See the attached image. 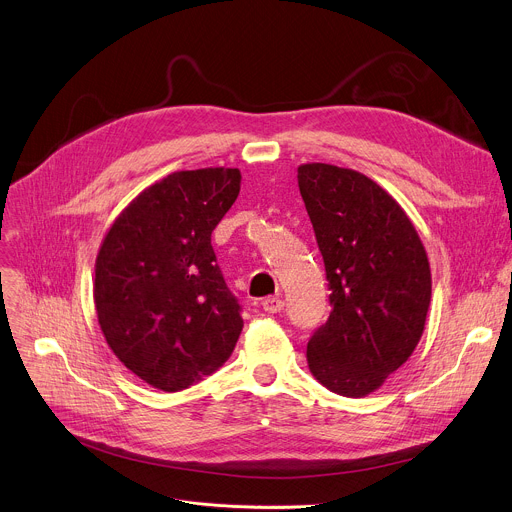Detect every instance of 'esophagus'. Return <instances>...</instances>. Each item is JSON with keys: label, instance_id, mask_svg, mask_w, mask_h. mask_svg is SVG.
I'll return each mask as SVG.
<instances>
[{"label": "esophagus", "instance_id": "obj_1", "mask_svg": "<svg viewBox=\"0 0 512 512\" xmlns=\"http://www.w3.org/2000/svg\"><path fill=\"white\" fill-rule=\"evenodd\" d=\"M261 306H263V310H265L267 314H279V312L283 310V300L271 296V298H265Z\"/></svg>", "mask_w": 512, "mask_h": 512}]
</instances>
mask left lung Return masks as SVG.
<instances>
[{
    "label": "left lung",
    "instance_id": "8db88e82",
    "mask_svg": "<svg viewBox=\"0 0 512 512\" xmlns=\"http://www.w3.org/2000/svg\"><path fill=\"white\" fill-rule=\"evenodd\" d=\"M298 186L332 306L308 342V367L332 393L364 397L401 367L423 334L427 253L405 210L364 174L304 164Z\"/></svg>",
    "mask_w": 512,
    "mask_h": 512
}]
</instances>
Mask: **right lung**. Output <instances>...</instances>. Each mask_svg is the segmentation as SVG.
<instances>
[{"label": "right lung", "instance_id": "obj_1", "mask_svg": "<svg viewBox=\"0 0 512 512\" xmlns=\"http://www.w3.org/2000/svg\"><path fill=\"white\" fill-rule=\"evenodd\" d=\"M241 190L237 168L174 172L111 225L95 263V310L125 367L166 393L231 356L243 330L210 235Z\"/></svg>", "mask_w": 512, "mask_h": 512}]
</instances>
